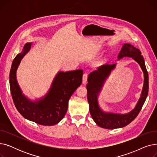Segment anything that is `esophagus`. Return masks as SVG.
<instances>
[{"label":"esophagus","instance_id":"34e87169","mask_svg":"<svg viewBox=\"0 0 157 157\" xmlns=\"http://www.w3.org/2000/svg\"><path fill=\"white\" fill-rule=\"evenodd\" d=\"M87 78H88V74L85 73L83 75V83L85 84L87 81Z\"/></svg>","mask_w":157,"mask_h":157}]
</instances>
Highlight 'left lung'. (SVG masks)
Instances as JSON below:
<instances>
[{
  "instance_id": "1",
  "label": "left lung",
  "mask_w": 157,
  "mask_h": 157,
  "mask_svg": "<svg viewBox=\"0 0 157 157\" xmlns=\"http://www.w3.org/2000/svg\"><path fill=\"white\" fill-rule=\"evenodd\" d=\"M131 57L137 62L144 73V85L141 97L135 108L127 114H118L103 111L98 103V95L101 92L104 81L115 67L117 63L105 64L98 67L96 71L90 73L88 78L87 98L89 104V110L91 116L99 127L106 129L121 128L128 125L138 115L146 99L149 89L148 73L143 56L139 49L130 44H124L118 55V60L123 57Z\"/></svg>"
}]
</instances>
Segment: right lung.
Returning a JSON list of instances; mask_svg holds the SVG:
<instances>
[{"mask_svg":"<svg viewBox=\"0 0 157 157\" xmlns=\"http://www.w3.org/2000/svg\"><path fill=\"white\" fill-rule=\"evenodd\" d=\"M31 46V43L25 44L22 52L13 61L10 74L13 100L16 108L25 118L40 125H54L60 122L66 114L70 97L81 85L83 71L59 72L47 94L40 99L32 101L22 94L16 79V71Z\"/></svg>","mask_w":157,"mask_h":157,"instance_id":"1","label":"right lung"}]
</instances>
